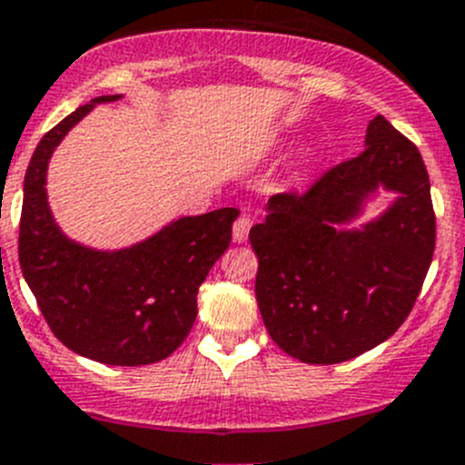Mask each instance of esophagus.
I'll list each match as a JSON object with an SVG mask.
<instances>
[{
  "label": "esophagus",
  "instance_id": "34e87169",
  "mask_svg": "<svg viewBox=\"0 0 465 465\" xmlns=\"http://www.w3.org/2000/svg\"><path fill=\"white\" fill-rule=\"evenodd\" d=\"M250 229H252V218L250 215H241V218L233 223V241L245 242L247 236H250Z\"/></svg>",
  "mask_w": 465,
  "mask_h": 465
}]
</instances>
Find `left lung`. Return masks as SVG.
I'll return each instance as SVG.
<instances>
[{
	"label": "left lung",
	"instance_id": "1",
	"mask_svg": "<svg viewBox=\"0 0 465 465\" xmlns=\"http://www.w3.org/2000/svg\"><path fill=\"white\" fill-rule=\"evenodd\" d=\"M380 185L399 200L361 230H341ZM250 242L261 318L283 352L322 366L368 352L411 313L434 256L436 215L420 152L377 115L361 154L302 195L270 197Z\"/></svg>",
	"mask_w": 465,
	"mask_h": 465
}]
</instances>
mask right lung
<instances>
[{
	"mask_svg": "<svg viewBox=\"0 0 465 465\" xmlns=\"http://www.w3.org/2000/svg\"><path fill=\"white\" fill-rule=\"evenodd\" d=\"M102 94L79 106L35 147L25 174L20 268L54 336L106 366H147L170 357L197 318V291L232 242L236 209L170 223L138 245L99 252L70 241L47 204V163Z\"/></svg>",
	"mask_w": 465,
	"mask_h": 465,
	"instance_id": "add662e5",
	"label": "right lung"
}]
</instances>
